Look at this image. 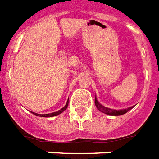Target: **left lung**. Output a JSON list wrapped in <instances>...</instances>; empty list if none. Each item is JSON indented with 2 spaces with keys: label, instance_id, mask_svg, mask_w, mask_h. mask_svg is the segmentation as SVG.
I'll return each mask as SVG.
<instances>
[{
  "label": "left lung",
  "instance_id": "left-lung-1",
  "mask_svg": "<svg viewBox=\"0 0 159 159\" xmlns=\"http://www.w3.org/2000/svg\"><path fill=\"white\" fill-rule=\"evenodd\" d=\"M95 104L97 108L99 111H102L104 113L107 114V115H110V116H120V115H124V114L127 113L129 110H131V108H134V106H131L130 108H125V109H121V110H115V109H111L109 108H107V107L103 106L102 104H100L99 101H97V97H95Z\"/></svg>",
  "mask_w": 159,
  "mask_h": 159
}]
</instances>
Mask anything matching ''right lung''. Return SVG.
Listing matches in <instances>:
<instances>
[{
    "label": "right lung",
    "mask_w": 159,
    "mask_h": 159,
    "mask_svg": "<svg viewBox=\"0 0 159 159\" xmlns=\"http://www.w3.org/2000/svg\"><path fill=\"white\" fill-rule=\"evenodd\" d=\"M68 104H69V99L67 100L66 104V105L63 107V108H61V109H60V110H58V111H55V112H52V113H49V114H37V113H35V112H32V111H31V113H33L34 115L38 116H40V117H52V116H55L59 115V114L62 113V111H65V110L67 108V107H68Z\"/></svg>",
    "instance_id": "add662e5"
}]
</instances>
